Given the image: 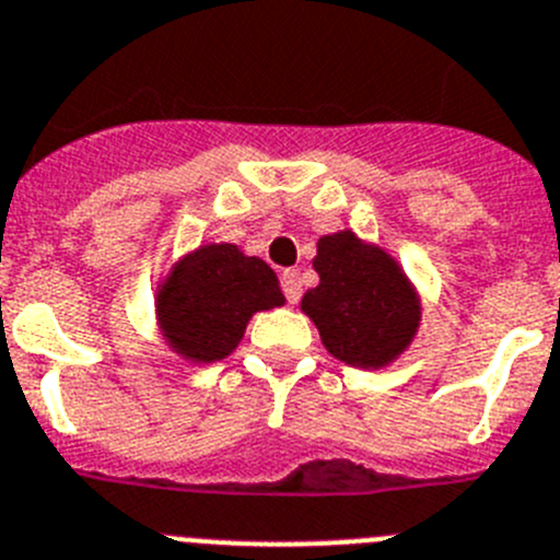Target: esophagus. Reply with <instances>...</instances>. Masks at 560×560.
<instances>
[{"instance_id": "1", "label": "esophagus", "mask_w": 560, "mask_h": 560, "mask_svg": "<svg viewBox=\"0 0 560 560\" xmlns=\"http://www.w3.org/2000/svg\"><path fill=\"white\" fill-rule=\"evenodd\" d=\"M280 285H283L285 300H289L291 305H296V302H300V296H302L300 271H296V269H285L283 275H280Z\"/></svg>"}]
</instances>
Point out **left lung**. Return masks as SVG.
Masks as SVG:
<instances>
[{"label": "left lung", "instance_id": "8db88e82", "mask_svg": "<svg viewBox=\"0 0 560 560\" xmlns=\"http://www.w3.org/2000/svg\"><path fill=\"white\" fill-rule=\"evenodd\" d=\"M314 269L319 285L302 296V314L332 358L361 369L388 366L419 330L422 305L397 260L352 230L322 235Z\"/></svg>", "mask_w": 560, "mask_h": 560}]
</instances>
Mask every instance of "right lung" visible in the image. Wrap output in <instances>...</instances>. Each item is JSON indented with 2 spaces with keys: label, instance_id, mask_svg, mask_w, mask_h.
Instances as JSON below:
<instances>
[{
  "label": "right lung",
  "instance_id": "obj_1",
  "mask_svg": "<svg viewBox=\"0 0 560 560\" xmlns=\"http://www.w3.org/2000/svg\"><path fill=\"white\" fill-rule=\"evenodd\" d=\"M285 302L266 260L235 244H205L174 264L155 296L163 338L194 363L228 358L258 311Z\"/></svg>",
  "mask_w": 560,
  "mask_h": 560
}]
</instances>
